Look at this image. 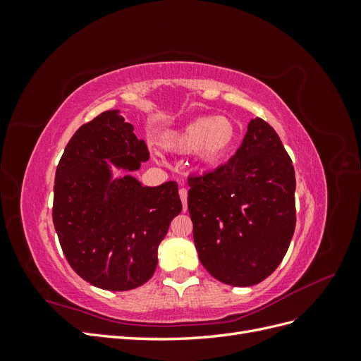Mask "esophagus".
Returning a JSON list of instances; mask_svg holds the SVG:
<instances>
[{
	"label": "esophagus",
	"mask_w": 361,
	"mask_h": 361,
	"mask_svg": "<svg viewBox=\"0 0 361 361\" xmlns=\"http://www.w3.org/2000/svg\"><path fill=\"white\" fill-rule=\"evenodd\" d=\"M179 195H180V200H182L183 211H187V197H188L187 188H180V190H179Z\"/></svg>",
	"instance_id": "obj_1"
}]
</instances>
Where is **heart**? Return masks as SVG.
Listing matches in <instances>:
<instances>
[{"instance_id":"obj_1","label":"heart","mask_w":361,"mask_h":361,"mask_svg":"<svg viewBox=\"0 0 361 361\" xmlns=\"http://www.w3.org/2000/svg\"><path fill=\"white\" fill-rule=\"evenodd\" d=\"M236 134V125L228 117L203 116L192 120L176 133L164 137L162 145L178 154L199 150L204 161L214 162L232 149Z\"/></svg>"}]
</instances>
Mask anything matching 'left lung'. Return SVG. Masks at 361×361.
<instances>
[{"instance_id": "obj_1", "label": "left lung", "mask_w": 361, "mask_h": 361, "mask_svg": "<svg viewBox=\"0 0 361 361\" xmlns=\"http://www.w3.org/2000/svg\"><path fill=\"white\" fill-rule=\"evenodd\" d=\"M194 244L209 274L253 286L276 271L297 223L295 170L265 120L253 118L224 166L188 178Z\"/></svg>"}]
</instances>
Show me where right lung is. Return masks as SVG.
<instances>
[{
	"mask_svg": "<svg viewBox=\"0 0 361 361\" xmlns=\"http://www.w3.org/2000/svg\"><path fill=\"white\" fill-rule=\"evenodd\" d=\"M105 159L129 171L149 159L145 140L117 110L101 113L69 140L56 170L52 221L76 274L120 292L154 276L158 247L182 203L174 180L159 187L133 176L111 180Z\"/></svg>",
	"mask_w": 361,
	"mask_h": 361,
	"instance_id": "add662e5",
	"label": "right lung"
}]
</instances>
